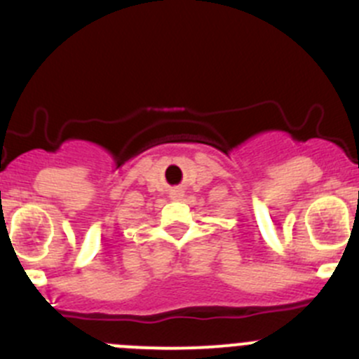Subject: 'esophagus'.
<instances>
[{
  "label": "esophagus",
  "instance_id": "34e87169",
  "mask_svg": "<svg viewBox=\"0 0 359 359\" xmlns=\"http://www.w3.org/2000/svg\"><path fill=\"white\" fill-rule=\"evenodd\" d=\"M182 196V193H180V191H175V193H173V198H180Z\"/></svg>",
  "mask_w": 359,
  "mask_h": 359
}]
</instances>
